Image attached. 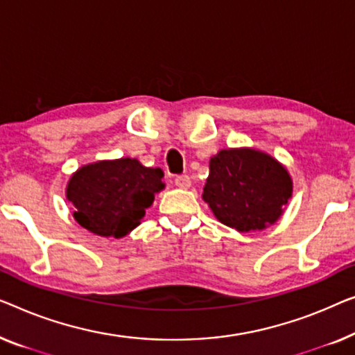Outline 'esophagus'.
<instances>
[{"instance_id": "obj_1", "label": "esophagus", "mask_w": 355, "mask_h": 355, "mask_svg": "<svg viewBox=\"0 0 355 355\" xmlns=\"http://www.w3.org/2000/svg\"><path fill=\"white\" fill-rule=\"evenodd\" d=\"M174 184H176V187L179 189H189L192 181H190V178L186 176V174H182V176H178L174 179Z\"/></svg>"}]
</instances>
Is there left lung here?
I'll return each mask as SVG.
<instances>
[{
	"instance_id": "8db88e82",
	"label": "left lung",
	"mask_w": 355,
	"mask_h": 355,
	"mask_svg": "<svg viewBox=\"0 0 355 355\" xmlns=\"http://www.w3.org/2000/svg\"><path fill=\"white\" fill-rule=\"evenodd\" d=\"M293 195V179L279 160L251 147L223 148L209 158L202 198L216 219L239 232L275 224Z\"/></svg>"
}]
</instances>
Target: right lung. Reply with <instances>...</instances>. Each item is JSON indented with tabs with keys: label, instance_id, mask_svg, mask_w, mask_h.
Here are the masks:
<instances>
[{
	"label": "right lung",
	"instance_id": "obj_1",
	"mask_svg": "<svg viewBox=\"0 0 355 355\" xmlns=\"http://www.w3.org/2000/svg\"><path fill=\"white\" fill-rule=\"evenodd\" d=\"M162 178L160 168H147L136 158L101 160L71 174L65 197L81 227L99 237L121 239L141 224L155 193L165 189Z\"/></svg>",
	"mask_w": 355,
	"mask_h": 355
}]
</instances>
